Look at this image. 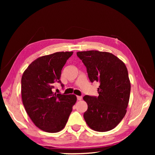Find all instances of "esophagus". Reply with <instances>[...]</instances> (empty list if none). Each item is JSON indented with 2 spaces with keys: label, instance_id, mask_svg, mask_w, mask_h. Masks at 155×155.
I'll list each match as a JSON object with an SVG mask.
<instances>
[{
  "label": "esophagus",
  "instance_id": "obj_1",
  "mask_svg": "<svg viewBox=\"0 0 155 155\" xmlns=\"http://www.w3.org/2000/svg\"><path fill=\"white\" fill-rule=\"evenodd\" d=\"M77 99H78V100H79V101L81 100H82V96H77Z\"/></svg>",
  "mask_w": 155,
  "mask_h": 155
}]
</instances>
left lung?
Masks as SVG:
<instances>
[{
  "instance_id": "8db88e82",
  "label": "left lung",
  "mask_w": 155,
  "mask_h": 155,
  "mask_svg": "<svg viewBox=\"0 0 155 155\" xmlns=\"http://www.w3.org/2000/svg\"><path fill=\"white\" fill-rule=\"evenodd\" d=\"M77 55L87 67L90 81L100 83L98 97H83L88 105L84 119L95 131L113 129L124 118L129 101L130 83L125 64L107 51H78Z\"/></svg>"
}]
</instances>
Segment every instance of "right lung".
I'll use <instances>...</instances> for the list:
<instances>
[{
	"label": "right lung",
	"mask_w": 155,
	"mask_h": 155,
	"mask_svg": "<svg viewBox=\"0 0 155 155\" xmlns=\"http://www.w3.org/2000/svg\"><path fill=\"white\" fill-rule=\"evenodd\" d=\"M72 54L73 51H61L41 56L30 64L22 74V104L33 123L45 132L61 130L77 101L74 94L52 91L54 83H61L62 68Z\"/></svg>",
	"instance_id": "obj_1"
}]
</instances>
